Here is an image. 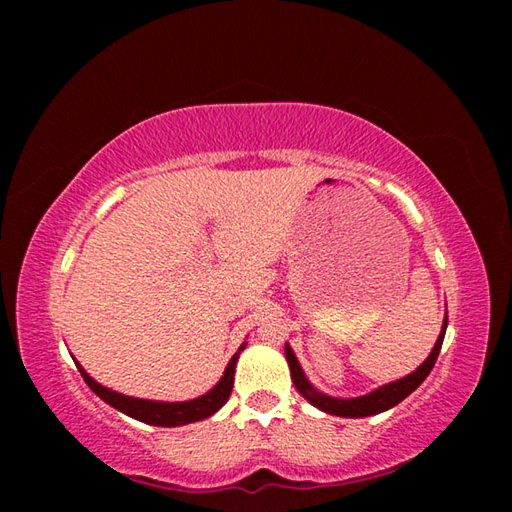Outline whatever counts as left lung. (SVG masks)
Returning <instances> with one entry per match:
<instances>
[{
    "label": "left lung",
    "mask_w": 512,
    "mask_h": 512,
    "mask_svg": "<svg viewBox=\"0 0 512 512\" xmlns=\"http://www.w3.org/2000/svg\"><path fill=\"white\" fill-rule=\"evenodd\" d=\"M447 323H449V317L444 314L438 341H436V345H433L431 354L424 358V363L416 369V372L407 374L405 378H398V380H394V383H387L383 387L369 391V394H365V396L334 398V396L323 394V391H319L317 387H312V383L306 378V374H303V369L297 361L295 352H292V347L286 343V361H288V367H290V378H292V383H295L299 394L306 398L310 405H314L325 413H332V416H341V418L376 416V413H383L391 407H396L398 402L405 400L411 394V391H416L422 380L431 374V369H433V365H436L438 354L442 350L444 334H447Z\"/></svg>",
    "instance_id": "1"
}]
</instances>
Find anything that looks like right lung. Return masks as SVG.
Wrapping results in <instances>:
<instances>
[{
	"mask_svg": "<svg viewBox=\"0 0 512 512\" xmlns=\"http://www.w3.org/2000/svg\"><path fill=\"white\" fill-rule=\"evenodd\" d=\"M246 343L239 345V350L233 354L231 361H228L224 376L217 380V385L213 389L206 391V394L193 398V400H184V402H162V400H145V398H132L125 394H118V391L103 387L101 383L85 372V369L79 365V361H74L79 372L83 376L85 383L94 391L96 396L105 400L107 405H112L114 409L123 411L125 416L147 422V424H156V427H182V424L189 422H198L213 416L215 411H220L224 407V402L231 396L233 389V376H235V365L237 358L242 354Z\"/></svg>",
	"mask_w": 512,
	"mask_h": 512,
	"instance_id": "obj_1",
	"label": "right lung"
}]
</instances>
